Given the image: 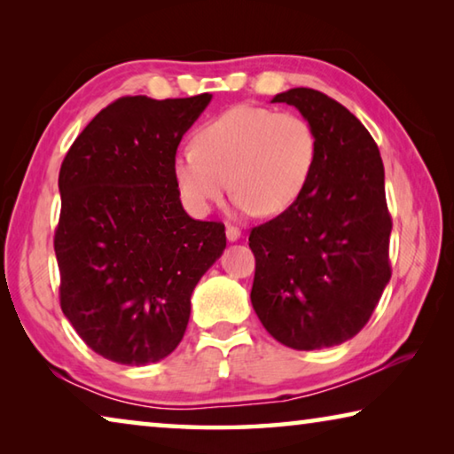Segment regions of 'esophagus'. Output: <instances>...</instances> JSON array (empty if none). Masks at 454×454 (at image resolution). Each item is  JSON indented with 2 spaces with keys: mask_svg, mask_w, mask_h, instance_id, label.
<instances>
[{
  "mask_svg": "<svg viewBox=\"0 0 454 454\" xmlns=\"http://www.w3.org/2000/svg\"><path fill=\"white\" fill-rule=\"evenodd\" d=\"M240 236H242L240 228H236V226H228V228H226V238H228L230 242H236V240H240Z\"/></svg>",
  "mask_w": 454,
  "mask_h": 454,
  "instance_id": "1",
  "label": "esophagus"
}]
</instances>
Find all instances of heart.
Here are the masks:
<instances>
[{"mask_svg":"<svg viewBox=\"0 0 454 454\" xmlns=\"http://www.w3.org/2000/svg\"><path fill=\"white\" fill-rule=\"evenodd\" d=\"M196 148L174 158V178L188 208L204 216L230 190L238 212L266 216L288 210L312 178L318 140L292 112L240 104L196 134Z\"/></svg>","mask_w":454,"mask_h":454,"instance_id":"1","label":"heart"}]
</instances>
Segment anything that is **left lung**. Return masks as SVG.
<instances>
[{
    "label": "left lung",
    "instance_id": "left-lung-1",
    "mask_svg": "<svg viewBox=\"0 0 454 454\" xmlns=\"http://www.w3.org/2000/svg\"><path fill=\"white\" fill-rule=\"evenodd\" d=\"M272 102L298 107L318 158L301 198L252 228L250 301L284 347L328 348L364 328L390 280L382 158L355 114L322 91L294 88Z\"/></svg>",
    "mask_w": 454,
    "mask_h": 454
}]
</instances>
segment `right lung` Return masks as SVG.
Returning <instances> with one entry per match:
<instances>
[{
	"mask_svg": "<svg viewBox=\"0 0 454 454\" xmlns=\"http://www.w3.org/2000/svg\"><path fill=\"white\" fill-rule=\"evenodd\" d=\"M210 99L120 98L61 162L59 304L82 340L118 364L158 363L178 347L192 292L226 248L224 224L190 218L174 178L182 136Z\"/></svg>",
	"mask_w": 454,
	"mask_h": 454,
	"instance_id": "right-lung-1",
	"label": "right lung"
}]
</instances>
